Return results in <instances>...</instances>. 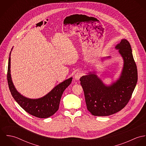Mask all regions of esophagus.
<instances>
[{
	"mask_svg": "<svg viewBox=\"0 0 146 146\" xmlns=\"http://www.w3.org/2000/svg\"><path fill=\"white\" fill-rule=\"evenodd\" d=\"M83 75V73L82 71H78L76 74L75 75V79L76 80H79L82 76Z\"/></svg>",
	"mask_w": 146,
	"mask_h": 146,
	"instance_id": "obj_1",
	"label": "esophagus"
}]
</instances>
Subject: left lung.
I'll use <instances>...</instances> for the list:
<instances>
[{
  "label": "left lung",
  "mask_w": 146,
  "mask_h": 146,
  "mask_svg": "<svg viewBox=\"0 0 146 146\" xmlns=\"http://www.w3.org/2000/svg\"><path fill=\"white\" fill-rule=\"evenodd\" d=\"M124 59V67L120 79L107 86L91 72L80 79L88 110L94 116H106L124 108L131 97L138 80V71L131 46L126 39L116 47Z\"/></svg>",
  "instance_id": "8db88e82"
}]
</instances>
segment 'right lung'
Here are the masks:
<instances>
[{
	"label": "right lung",
	"instance_id": "right-lung-1",
	"mask_svg": "<svg viewBox=\"0 0 146 146\" xmlns=\"http://www.w3.org/2000/svg\"><path fill=\"white\" fill-rule=\"evenodd\" d=\"M11 52L8 66L7 80L11 94L21 107L29 114L39 118H47L54 115L58 110L64 90L71 83L72 78L66 80L57 85L48 94L41 98L32 100L21 95L15 88L11 76Z\"/></svg>",
	"mask_w": 146,
	"mask_h": 146
}]
</instances>
